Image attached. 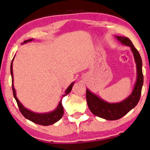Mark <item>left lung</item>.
<instances>
[{
    "label": "left lung",
    "instance_id": "left-lung-1",
    "mask_svg": "<svg viewBox=\"0 0 150 150\" xmlns=\"http://www.w3.org/2000/svg\"><path fill=\"white\" fill-rule=\"evenodd\" d=\"M116 38L122 44L131 48L137 64V78L131 95L123 101L117 103L105 102L96 94L91 93L88 89H86V100L89 110L95 115L108 120H115L121 118L137 105L140 99L144 82L142 61L139 51L128 38L122 36H116Z\"/></svg>",
    "mask_w": 150,
    "mask_h": 150
}]
</instances>
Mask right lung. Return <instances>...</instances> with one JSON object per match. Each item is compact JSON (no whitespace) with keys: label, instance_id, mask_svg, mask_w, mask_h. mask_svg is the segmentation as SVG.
Instances as JSON below:
<instances>
[{"label":"right lung","instance_id":"1","mask_svg":"<svg viewBox=\"0 0 150 150\" xmlns=\"http://www.w3.org/2000/svg\"><path fill=\"white\" fill-rule=\"evenodd\" d=\"M33 40V39H29V40H25L24 41L23 43H26L28 42L32 41ZM13 60L11 62V78H12V90H13V94L14 96V99H16V103L18 104V107H19V110H20L21 113L23 115L24 117L25 118L28 119L30 121L35 122L36 124H39V125H52V124L55 123L57 121L60 120L62 118V117L63 116L64 114V108H63L62 104V100L60 101L59 103L58 106H57V109L54 110V111L48 113H35L33 112L30 111V110H28L27 108H25L22 103L19 101V99H17L16 96V91H15L14 87H13V69H12V63H13ZM74 83H72L69 85V87L67 88V90L64 92V94L63 95V96L67 95L69 92L71 91L72 88V86H73Z\"/></svg>","mask_w":150,"mask_h":150}]
</instances>
